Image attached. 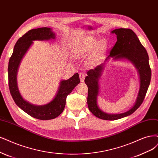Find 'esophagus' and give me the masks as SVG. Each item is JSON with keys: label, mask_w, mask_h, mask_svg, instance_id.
<instances>
[{"label": "esophagus", "mask_w": 158, "mask_h": 158, "mask_svg": "<svg viewBox=\"0 0 158 158\" xmlns=\"http://www.w3.org/2000/svg\"><path fill=\"white\" fill-rule=\"evenodd\" d=\"M79 76H80V81H81V82H84V78H85V74L83 73H80L79 74Z\"/></svg>", "instance_id": "esophagus-1"}]
</instances>
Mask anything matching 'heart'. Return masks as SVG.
I'll return each mask as SVG.
<instances>
[{"mask_svg": "<svg viewBox=\"0 0 158 158\" xmlns=\"http://www.w3.org/2000/svg\"><path fill=\"white\" fill-rule=\"evenodd\" d=\"M96 45V40L93 39H85L81 41L77 44H75L73 48V53L75 57H81L89 53L93 50ZM106 47V42L104 40L101 41L96 46L95 53V54L101 53Z\"/></svg>", "mask_w": 158, "mask_h": 158, "instance_id": "1", "label": "heart"}]
</instances>
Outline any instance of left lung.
<instances>
[{"label": "left lung", "mask_w": 158, "mask_h": 158, "mask_svg": "<svg viewBox=\"0 0 158 158\" xmlns=\"http://www.w3.org/2000/svg\"><path fill=\"white\" fill-rule=\"evenodd\" d=\"M112 33L116 35L117 41L105 60L107 61L110 57H114L115 59H126L133 63L139 73L140 85L137 99L133 108L122 114H106L101 110L97 105V97L99 91L98 80L105 64H101L87 72L88 76L84 81L88 88V106L89 110L96 117L106 120H116L133 114L143 103L151 80V69L148 53L140 43L137 35L131 29L123 28L114 30Z\"/></svg>", "instance_id": "1"}]
</instances>
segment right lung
I'll use <instances>...</instances> for the list:
<instances>
[{
    "label": "right lung",
    "mask_w": 158,
    "mask_h": 158,
    "mask_svg": "<svg viewBox=\"0 0 158 158\" xmlns=\"http://www.w3.org/2000/svg\"><path fill=\"white\" fill-rule=\"evenodd\" d=\"M51 39H55V35L50 28L42 27L29 31L15 43L13 53L8 63V85L11 95L15 104L31 116L41 120L54 119L60 115L64 108L67 95L80 83L78 73H76L67 80H62L55 98L45 105H31L24 100L20 95L17 85L16 76L21 59L32 44V41L46 40Z\"/></svg>",
    "instance_id": "1"
}]
</instances>
